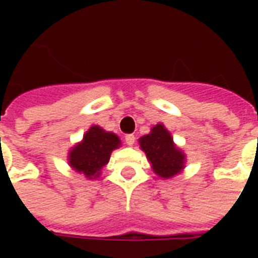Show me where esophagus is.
Segmentation results:
<instances>
[{
    "mask_svg": "<svg viewBox=\"0 0 258 258\" xmlns=\"http://www.w3.org/2000/svg\"><path fill=\"white\" fill-rule=\"evenodd\" d=\"M124 141H125V144L128 146H133L135 144V135L133 134H127L124 137Z\"/></svg>",
    "mask_w": 258,
    "mask_h": 258,
    "instance_id": "34e87169",
    "label": "esophagus"
}]
</instances>
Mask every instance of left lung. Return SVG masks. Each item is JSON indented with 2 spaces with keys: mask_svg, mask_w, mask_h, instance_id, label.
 I'll use <instances>...</instances> for the list:
<instances>
[{
  "mask_svg": "<svg viewBox=\"0 0 258 258\" xmlns=\"http://www.w3.org/2000/svg\"><path fill=\"white\" fill-rule=\"evenodd\" d=\"M140 146L159 177L171 178L182 171L185 166L184 152L175 146L173 137L163 124H156L149 134L141 137Z\"/></svg>",
  "mask_w": 258,
  "mask_h": 258,
  "instance_id": "left-lung-1",
  "label": "left lung"
}]
</instances>
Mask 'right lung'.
<instances>
[{"mask_svg":"<svg viewBox=\"0 0 258 258\" xmlns=\"http://www.w3.org/2000/svg\"><path fill=\"white\" fill-rule=\"evenodd\" d=\"M121 145L120 138L107 133L99 125H92L83 137V141L69 151V164L74 171L84 174L87 178L99 177L114 149Z\"/></svg>","mask_w":258,"mask_h":258,"instance_id":"obj_1","label":"right lung"}]
</instances>
